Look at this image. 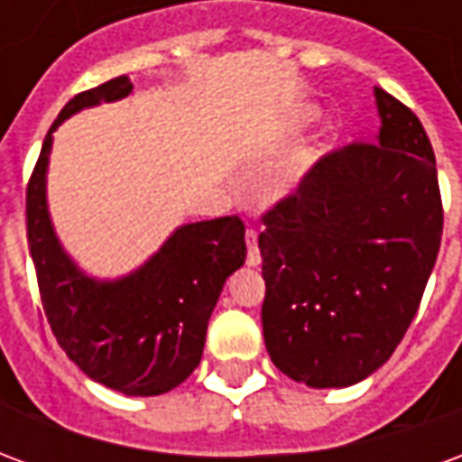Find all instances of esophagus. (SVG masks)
I'll use <instances>...</instances> for the list:
<instances>
[{
  "mask_svg": "<svg viewBox=\"0 0 462 462\" xmlns=\"http://www.w3.org/2000/svg\"><path fill=\"white\" fill-rule=\"evenodd\" d=\"M245 240H247V264L250 267H260V250H257V232L247 230L245 232Z\"/></svg>",
  "mask_w": 462,
  "mask_h": 462,
  "instance_id": "obj_1",
  "label": "esophagus"
}]
</instances>
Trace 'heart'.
<instances>
[{
    "label": "heart",
    "instance_id": "heart-1",
    "mask_svg": "<svg viewBox=\"0 0 462 462\" xmlns=\"http://www.w3.org/2000/svg\"><path fill=\"white\" fill-rule=\"evenodd\" d=\"M314 116H317V108H311V106H291L284 111V116L280 118V123L274 125V141H287L291 135H297L301 128H307L311 121H314ZM307 158L301 155V158H294V161L284 168L282 172V190H291L297 182L304 178V171H307Z\"/></svg>",
    "mask_w": 462,
    "mask_h": 462
}]
</instances>
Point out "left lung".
I'll list each match as a JSON object with an SVG mask.
<instances>
[{
  "mask_svg": "<svg viewBox=\"0 0 462 462\" xmlns=\"http://www.w3.org/2000/svg\"><path fill=\"white\" fill-rule=\"evenodd\" d=\"M376 143L324 155L260 235L262 331L282 374L346 388L416 317L443 235L436 155L416 114L374 86Z\"/></svg>",
  "mask_w": 462,
  "mask_h": 462,
  "instance_id": "left-lung-1",
  "label": "left lung"
}]
</instances>
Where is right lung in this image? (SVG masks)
I'll return each instance as SVG.
<instances>
[{
  "instance_id": "obj_1",
  "label": "right lung",
  "mask_w": 462,
  "mask_h": 462,
  "mask_svg": "<svg viewBox=\"0 0 462 462\" xmlns=\"http://www.w3.org/2000/svg\"><path fill=\"white\" fill-rule=\"evenodd\" d=\"M131 94V79L118 76L61 108L26 188V235L44 314L66 356L106 388L161 396L200 364L210 314L227 277L245 264L247 245L237 215L188 222L138 270L116 280L91 277L64 250L46 200L54 131L84 108Z\"/></svg>"
}]
</instances>
